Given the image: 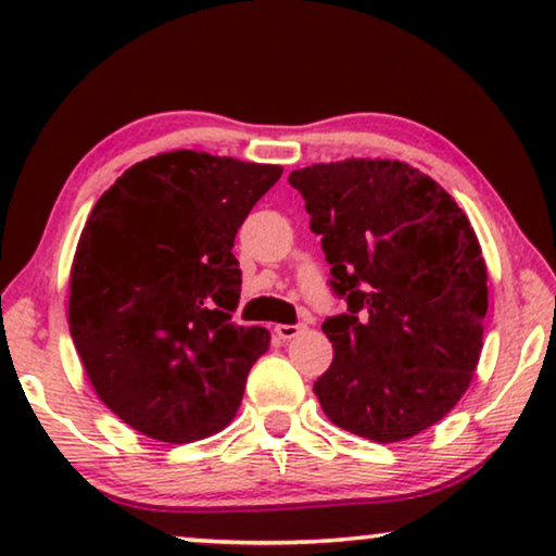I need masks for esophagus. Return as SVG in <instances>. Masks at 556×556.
<instances>
[{
  "mask_svg": "<svg viewBox=\"0 0 556 556\" xmlns=\"http://www.w3.org/2000/svg\"><path fill=\"white\" fill-rule=\"evenodd\" d=\"M303 331H306V326L303 324H278L276 326V333L280 339H295Z\"/></svg>",
  "mask_w": 556,
  "mask_h": 556,
  "instance_id": "34e87169",
  "label": "esophagus"
}]
</instances>
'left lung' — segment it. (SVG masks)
<instances>
[{
	"mask_svg": "<svg viewBox=\"0 0 556 556\" xmlns=\"http://www.w3.org/2000/svg\"><path fill=\"white\" fill-rule=\"evenodd\" d=\"M346 314L324 321L331 367L314 392L326 417L371 443L443 420L483 349L489 270L458 202L397 159L291 172Z\"/></svg>",
	"mask_w": 556,
	"mask_h": 556,
	"instance_id": "obj_1",
	"label": "left lung"
}]
</instances>
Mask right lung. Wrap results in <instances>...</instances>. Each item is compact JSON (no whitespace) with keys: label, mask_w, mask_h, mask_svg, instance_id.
I'll return each mask as SVG.
<instances>
[{"label":"right lung","mask_w":556,"mask_h":556,"mask_svg":"<svg viewBox=\"0 0 556 556\" xmlns=\"http://www.w3.org/2000/svg\"><path fill=\"white\" fill-rule=\"evenodd\" d=\"M283 166L166 151L134 164L96 202L71 268L67 324L113 415L162 443L232 422L248 371L270 346L238 326V227Z\"/></svg>","instance_id":"obj_1"}]
</instances>
